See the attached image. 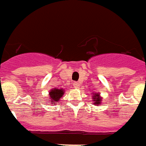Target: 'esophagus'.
<instances>
[{"mask_svg": "<svg viewBox=\"0 0 146 146\" xmlns=\"http://www.w3.org/2000/svg\"><path fill=\"white\" fill-rule=\"evenodd\" d=\"M73 86L75 88H79L80 86V84L79 83H77V82H74V83H73Z\"/></svg>", "mask_w": 146, "mask_h": 146, "instance_id": "1", "label": "esophagus"}]
</instances>
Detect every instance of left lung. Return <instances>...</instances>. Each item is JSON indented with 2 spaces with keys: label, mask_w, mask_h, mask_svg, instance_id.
Segmentation results:
<instances>
[{
  "label": "left lung",
  "mask_w": 146,
  "mask_h": 146,
  "mask_svg": "<svg viewBox=\"0 0 146 146\" xmlns=\"http://www.w3.org/2000/svg\"><path fill=\"white\" fill-rule=\"evenodd\" d=\"M92 98H93V105H100L102 103V97L100 96V93H95L92 94Z\"/></svg>",
  "instance_id": "8db88e82"
}]
</instances>
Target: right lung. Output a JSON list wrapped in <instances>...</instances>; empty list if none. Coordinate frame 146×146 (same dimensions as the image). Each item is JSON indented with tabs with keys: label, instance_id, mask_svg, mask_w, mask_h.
I'll use <instances>...</instances> for the list:
<instances>
[{
	"label": "right lung",
	"instance_id": "add662e5",
	"mask_svg": "<svg viewBox=\"0 0 146 146\" xmlns=\"http://www.w3.org/2000/svg\"><path fill=\"white\" fill-rule=\"evenodd\" d=\"M64 93L65 90L63 89H58V88L52 89L49 93V100L51 101V104H56V102H58L60 100Z\"/></svg>",
	"mask_w": 146,
	"mask_h": 146
}]
</instances>
